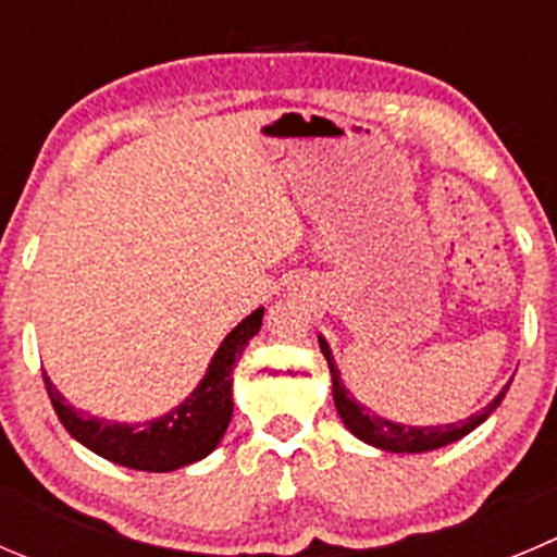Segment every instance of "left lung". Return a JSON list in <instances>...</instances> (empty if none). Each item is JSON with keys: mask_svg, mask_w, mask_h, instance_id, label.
<instances>
[{"mask_svg": "<svg viewBox=\"0 0 557 557\" xmlns=\"http://www.w3.org/2000/svg\"><path fill=\"white\" fill-rule=\"evenodd\" d=\"M318 343H321V354L326 356V361H329L334 405H337V413H339V419H343L345 428H348L356 438L364 441V444L377 446V449H383V451H397V455H419V451H433V449H441V446H449V444H455V441L466 438L471 430H476L479 424H482L484 419H487V416L498 408L500 399L506 397V392H509V383H511V381L506 383V386L500 388L498 397H495L487 408H482L479 413L468 416L466 422L438 424V428H408V424L388 422V419H383V416L372 413L370 408H364L361 403H356V399L350 397L348 388H345L343 377H339V370H337V364H334V356H332V348H329V343L323 337H318Z\"/></svg>", "mask_w": 557, "mask_h": 557, "instance_id": "left-lung-1", "label": "left lung"}]
</instances>
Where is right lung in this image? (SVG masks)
Returning <instances> with one entry per match:
<instances>
[{"instance_id": "obj_1", "label": "right lung", "mask_w": 557, "mask_h": 557, "mask_svg": "<svg viewBox=\"0 0 557 557\" xmlns=\"http://www.w3.org/2000/svg\"><path fill=\"white\" fill-rule=\"evenodd\" d=\"M261 321L263 307H258L220 343L207 375L193 388L190 397L171 408L169 413L152 419V422H108V419H97L84 410H75L73 405L64 403L62 394L53 388V383L42 372L46 392L64 430L95 455L106 457L116 466L133 468V471H176V468L203 460L218 449L220 438L228 430L231 413H234V394H231L234 377H231V372H234L245 345L261 329Z\"/></svg>"}]
</instances>
